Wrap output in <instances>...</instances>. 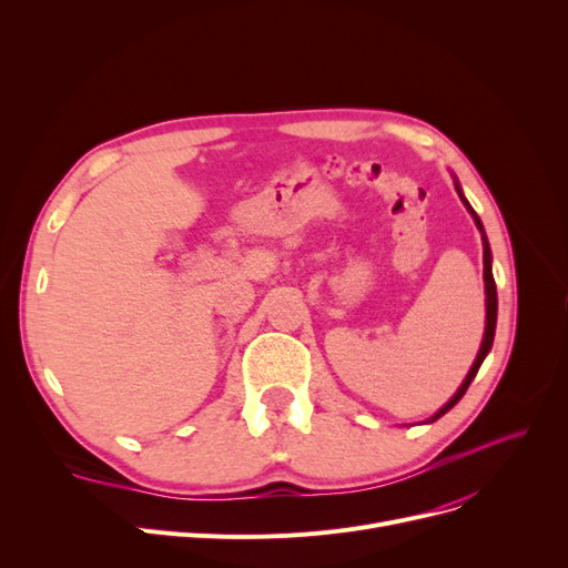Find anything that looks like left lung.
Returning a JSON list of instances; mask_svg holds the SVG:
<instances>
[{
	"label": "left lung",
	"mask_w": 568,
	"mask_h": 568,
	"mask_svg": "<svg viewBox=\"0 0 568 568\" xmlns=\"http://www.w3.org/2000/svg\"><path fill=\"white\" fill-rule=\"evenodd\" d=\"M454 184H456V191H458V195H460V200H463V204H465V209L467 212L471 214V219H474V223H476V227H479V232H481V242H484V283H486V332H484V341H481V347H479V354H476V359H474V364H471V368H469V373H467V377L463 379V384L458 386V392L449 398V403H444L430 419L426 422V424H433V422H437L439 416H444L446 412H449L463 396H465V392H467V386L471 384V379L476 377V373H479V368H481V364H484V359L488 356V352H490V347H493V338H495V326H497V287H495V278H493V253H490V244H488V236H486V230H484V223H481V219L476 216V212L471 209V204L467 202V197L463 195V189H460V184H458V179L454 176Z\"/></svg>",
	"instance_id": "left-lung-1"
}]
</instances>
